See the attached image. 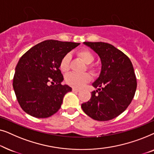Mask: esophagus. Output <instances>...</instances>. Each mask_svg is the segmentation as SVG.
<instances>
[{
	"instance_id": "34e87169",
	"label": "esophagus",
	"mask_w": 154,
	"mask_h": 154,
	"mask_svg": "<svg viewBox=\"0 0 154 154\" xmlns=\"http://www.w3.org/2000/svg\"><path fill=\"white\" fill-rule=\"evenodd\" d=\"M72 91L73 92H79L80 90L79 89H76V88H73L72 89Z\"/></svg>"
}]
</instances>
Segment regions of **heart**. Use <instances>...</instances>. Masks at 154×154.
I'll list each match as a JSON object with an SVG mask.
<instances>
[{"label": "heart", "mask_w": 154, "mask_h": 154, "mask_svg": "<svg viewBox=\"0 0 154 154\" xmlns=\"http://www.w3.org/2000/svg\"><path fill=\"white\" fill-rule=\"evenodd\" d=\"M77 55L81 60L85 62L87 65V69L92 74H95L97 72V68L91 63L94 60L93 54L88 49L80 50L77 52ZM71 55L66 54L63 57L60 63V68L61 71L64 73H66L70 69ZM91 80V76L88 73L83 74H75V73H69L65 78V81L67 85L75 88H81Z\"/></svg>", "instance_id": "obj_1"}]
</instances>
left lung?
<instances>
[{
	"label": "left lung",
	"mask_w": 154,
	"mask_h": 154,
	"mask_svg": "<svg viewBox=\"0 0 154 154\" xmlns=\"http://www.w3.org/2000/svg\"><path fill=\"white\" fill-rule=\"evenodd\" d=\"M98 54L102 71L93 87L90 100L81 104L90 118L106 121L117 117L131 103L135 94L137 79L129 57L114 46L103 42H84Z\"/></svg>",
	"instance_id": "obj_1"
}]
</instances>
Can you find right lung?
<instances>
[{
  "instance_id": "right-lung-1",
  "label": "right lung",
  "mask_w": 154,
  "mask_h": 154,
  "mask_svg": "<svg viewBox=\"0 0 154 154\" xmlns=\"http://www.w3.org/2000/svg\"><path fill=\"white\" fill-rule=\"evenodd\" d=\"M79 44L48 40L21 57L12 86L21 108L26 113L45 119L57 112L64 96L71 91L69 86L61 84L64 78L60 69V61Z\"/></svg>"
}]
</instances>
